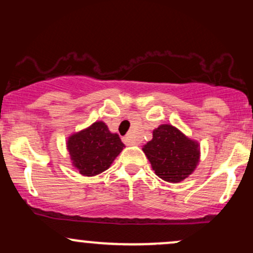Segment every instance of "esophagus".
<instances>
[{
  "mask_svg": "<svg viewBox=\"0 0 253 253\" xmlns=\"http://www.w3.org/2000/svg\"><path fill=\"white\" fill-rule=\"evenodd\" d=\"M124 141H125V144L126 145H135V141H134V139L132 138V135H126L124 138Z\"/></svg>",
  "mask_w": 253,
  "mask_h": 253,
  "instance_id": "1",
  "label": "esophagus"
}]
</instances>
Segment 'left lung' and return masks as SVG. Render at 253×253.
I'll return each instance as SVG.
<instances>
[{"label":"left lung","instance_id":"1","mask_svg":"<svg viewBox=\"0 0 253 253\" xmlns=\"http://www.w3.org/2000/svg\"><path fill=\"white\" fill-rule=\"evenodd\" d=\"M143 151L156 175L170 183L184 181L195 171L201 158L199 141L169 124L153 129L152 139L144 145Z\"/></svg>","mask_w":253,"mask_h":253}]
</instances>
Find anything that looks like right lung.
<instances>
[{
	"label": "right lung",
	"mask_w": 253,
	"mask_h": 253,
	"mask_svg": "<svg viewBox=\"0 0 253 253\" xmlns=\"http://www.w3.org/2000/svg\"><path fill=\"white\" fill-rule=\"evenodd\" d=\"M124 147L119 134L110 132L103 121H95L72 133L66 140L71 165L85 177H94L109 169Z\"/></svg>",
	"instance_id": "obj_1"
}]
</instances>
